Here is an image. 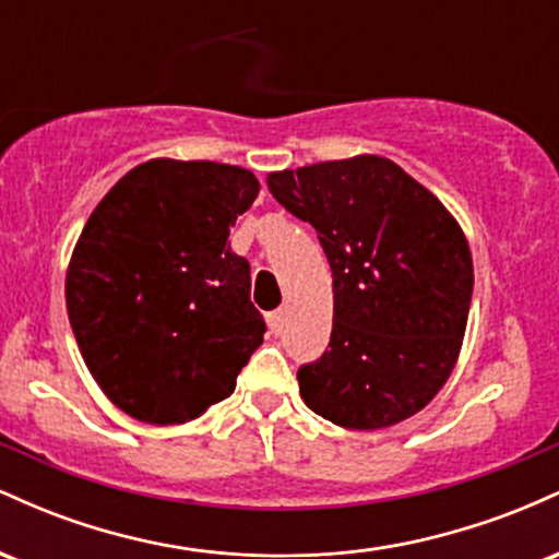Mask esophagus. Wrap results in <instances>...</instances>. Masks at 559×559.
<instances>
[{"mask_svg":"<svg viewBox=\"0 0 559 559\" xmlns=\"http://www.w3.org/2000/svg\"><path fill=\"white\" fill-rule=\"evenodd\" d=\"M284 318H286L284 310H273L271 316H267V325H271L273 333H278L281 329H284Z\"/></svg>","mask_w":559,"mask_h":559,"instance_id":"34e87169","label":"esophagus"}]
</instances>
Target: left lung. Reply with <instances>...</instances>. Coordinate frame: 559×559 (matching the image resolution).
Wrapping results in <instances>:
<instances>
[{"mask_svg": "<svg viewBox=\"0 0 559 559\" xmlns=\"http://www.w3.org/2000/svg\"><path fill=\"white\" fill-rule=\"evenodd\" d=\"M267 189L318 230L333 273L329 349L297 370L320 418L394 426L433 400L463 346L473 260L457 221L386 157L271 173Z\"/></svg>", "mask_w": 559, "mask_h": 559, "instance_id": "obj_1", "label": "left lung"}]
</instances>
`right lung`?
Returning a JSON list of instances; mask_svg holds the SVG:
<instances>
[{
  "label": "right lung",
  "mask_w": 559,
  "mask_h": 559,
  "mask_svg": "<svg viewBox=\"0 0 559 559\" xmlns=\"http://www.w3.org/2000/svg\"><path fill=\"white\" fill-rule=\"evenodd\" d=\"M258 191L236 165L150 159L83 226L66 278L68 318L94 381L131 418H199L234 394L262 344L249 262L228 243Z\"/></svg>",
  "instance_id": "obj_1"
}]
</instances>
